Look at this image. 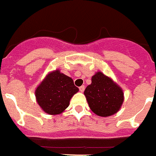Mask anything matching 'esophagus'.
I'll use <instances>...</instances> for the list:
<instances>
[{
    "mask_svg": "<svg viewBox=\"0 0 156 156\" xmlns=\"http://www.w3.org/2000/svg\"><path fill=\"white\" fill-rule=\"evenodd\" d=\"M79 89H80V92H83L84 90H85V86H83V85L81 86V87L79 88Z\"/></svg>",
    "mask_w": 156,
    "mask_h": 156,
    "instance_id": "obj_1",
    "label": "esophagus"
}]
</instances>
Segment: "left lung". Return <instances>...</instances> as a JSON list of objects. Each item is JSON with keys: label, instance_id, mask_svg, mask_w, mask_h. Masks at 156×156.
I'll use <instances>...</instances> for the list:
<instances>
[{"label": "left lung", "instance_id": "8db88e82", "mask_svg": "<svg viewBox=\"0 0 156 156\" xmlns=\"http://www.w3.org/2000/svg\"><path fill=\"white\" fill-rule=\"evenodd\" d=\"M91 81L84 90L91 111L101 117L111 116L118 112L124 101L122 89L101 72L96 73Z\"/></svg>", "mask_w": 156, "mask_h": 156}]
</instances>
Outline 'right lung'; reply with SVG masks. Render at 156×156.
Here are the masks:
<instances>
[{
    "instance_id": "obj_1",
    "label": "right lung",
    "mask_w": 156,
    "mask_h": 156,
    "mask_svg": "<svg viewBox=\"0 0 156 156\" xmlns=\"http://www.w3.org/2000/svg\"><path fill=\"white\" fill-rule=\"evenodd\" d=\"M79 91L73 80L58 69L49 73L35 90L38 105L51 115L63 112L73 96Z\"/></svg>"
}]
</instances>
